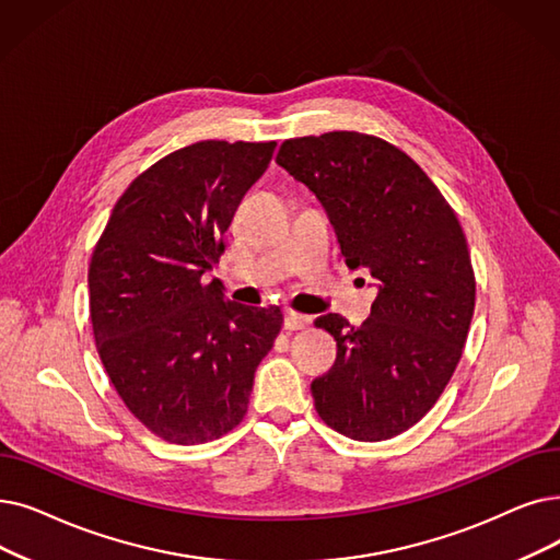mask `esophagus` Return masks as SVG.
I'll return each mask as SVG.
<instances>
[{
    "label": "esophagus",
    "instance_id": "esophagus-1",
    "mask_svg": "<svg viewBox=\"0 0 560 560\" xmlns=\"http://www.w3.org/2000/svg\"><path fill=\"white\" fill-rule=\"evenodd\" d=\"M311 325V318L308 315H304V313H298V311H285L283 313V327L285 329H290V331H295V329H306Z\"/></svg>",
    "mask_w": 560,
    "mask_h": 560
}]
</instances>
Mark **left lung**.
<instances>
[{
	"label": "left lung",
	"instance_id": "left-lung-1",
	"mask_svg": "<svg viewBox=\"0 0 560 560\" xmlns=\"http://www.w3.org/2000/svg\"><path fill=\"white\" fill-rule=\"evenodd\" d=\"M277 164L323 203L348 267L377 279L361 327L338 313L315 320L338 348L311 382L315 409L350 440H392L440 400L465 348L476 304L467 237L423 168L380 137L288 139Z\"/></svg>",
	"mask_w": 560,
	"mask_h": 560
}]
</instances>
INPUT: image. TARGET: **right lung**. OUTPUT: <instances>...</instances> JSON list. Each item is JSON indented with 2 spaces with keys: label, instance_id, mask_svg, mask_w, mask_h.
I'll return each mask as SVG.
<instances>
[{
  "label": "right lung",
  "instance_id": "right-lung-1",
  "mask_svg": "<svg viewBox=\"0 0 560 560\" xmlns=\"http://www.w3.org/2000/svg\"><path fill=\"white\" fill-rule=\"evenodd\" d=\"M277 141H197L137 176L89 267L95 348L132 415L172 444L220 440L247 415L254 373L281 331L279 306L224 298L203 275Z\"/></svg>",
  "mask_w": 560,
  "mask_h": 560
}]
</instances>
